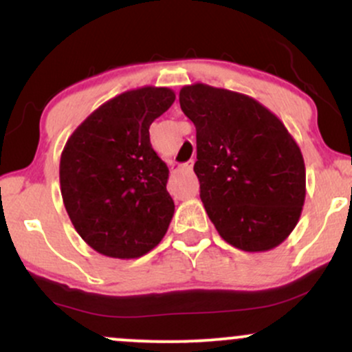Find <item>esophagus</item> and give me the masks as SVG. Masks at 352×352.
I'll return each mask as SVG.
<instances>
[{
    "label": "esophagus",
    "mask_w": 352,
    "mask_h": 352,
    "mask_svg": "<svg viewBox=\"0 0 352 352\" xmlns=\"http://www.w3.org/2000/svg\"><path fill=\"white\" fill-rule=\"evenodd\" d=\"M182 168H184V170H187V172H192V168H193V160H190V162L185 164Z\"/></svg>",
    "instance_id": "obj_1"
}]
</instances>
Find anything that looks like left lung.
<instances>
[{"instance_id": "1", "label": "left lung", "mask_w": 352, "mask_h": 352, "mask_svg": "<svg viewBox=\"0 0 352 352\" xmlns=\"http://www.w3.org/2000/svg\"><path fill=\"white\" fill-rule=\"evenodd\" d=\"M180 107L197 129L200 199L220 236L243 252L288 238L306 195L301 151L285 124L240 92L192 84Z\"/></svg>"}]
</instances>
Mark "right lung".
Segmentation results:
<instances>
[{"label":"right lung","mask_w":352,"mask_h":352,"mask_svg":"<svg viewBox=\"0 0 352 352\" xmlns=\"http://www.w3.org/2000/svg\"><path fill=\"white\" fill-rule=\"evenodd\" d=\"M173 100L168 87L124 92L96 109L64 145V207L76 232L100 254L142 256L170 225L168 168L152 148L148 127Z\"/></svg>","instance_id":"obj_1"}]
</instances>
